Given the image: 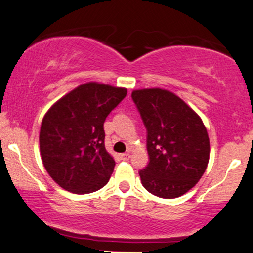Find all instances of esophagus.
Returning <instances> with one entry per match:
<instances>
[{
	"label": "esophagus",
	"instance_id": "obj_1",
	"mask_svg": "<svg viewBox=\"0 0 253 253\" xmlns=\"http://www.w3.org/2000/svg\"><path fill=\"white\" fill-rule=\"evenodd\" d=\"M120 157H122L123 161H128V159L130 158V154H128V152H126V154L120 155Z\"/></svg>",
	"mask_w": 253,
	"mask_h": 253
}]
</instances>
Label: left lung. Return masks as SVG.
Returning a JSON list of instances; mask_svg holds the SVG:
<instances>
[{
    "instance_id": "1",
    "label": "left lung",
    "mask_w": 253,
    "mask_h": 253,
    "mask_svg": "<svg viewBox=\"0 0 253 253\" xmlns=\"http://www.w3.org/2000/svg\"><path fill=\"white\" fill-rule=\"evenodd\" d=\"M131 98L148 133L150 162L138 172L142 184L155 196H182L209 164L210 140L201 117L175 94L161 88L134 90Z\"/></svg>"
}]
</instances>
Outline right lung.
Instances as JSON below:
<instances>
[{"instance_id": "right-lung-1", "label": "right lung", "mask_w": 253, "mask_h": 253, "mask_svg": "<svg viewBox=\"0 0 253 253\" xmlns=\"http://www.w3.org/2000/svg\"><path fill=\"white\" fill-rule=\"evenodd\" d=\"M127 89L87 83L58 99L42 119V163L55 182L74 194H89L109 182L116 162L104 145V122Z\"/></svg>"}]
</instances>
